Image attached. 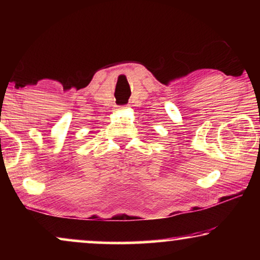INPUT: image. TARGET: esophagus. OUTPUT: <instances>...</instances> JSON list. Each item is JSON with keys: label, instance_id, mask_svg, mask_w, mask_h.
Instances as JSON below:
<instances>
[{"label": "esophagus", "instance_id": "1", "mask_svg": "<svg viewBox=\"0 0 260 260\" xmlns=\"http://www.w3.org/2000/svg\"><path fill=\"white\" fill-rule=\"evenodd\" d=\"M124 108H125V106H122V108H120V109H124Z\"/></svg>", "mask_w": 260, "mask_h": 260}]
</instances>
